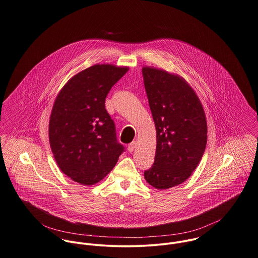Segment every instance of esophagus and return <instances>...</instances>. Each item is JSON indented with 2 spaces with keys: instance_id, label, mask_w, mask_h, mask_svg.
<instances>
[{
  "instance_id": "1",
  "label": "esophagus",
  "mask_w": 258,
  "mask_h": 258,
  "mask_svg": "<svg viewBox=\"0 0 258 258\" xmlns=\"http://www.w3.org/2000/svg\"><path fill=\"white\" fill-rule=\"evenodd\" d=\"M135 148H136V141H133V142H131V143L128 144L127 150H128V152L132 153V152L135 150Z\"/></svg>"
}]
</instances>
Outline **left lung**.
<instances>
[{
    "mask_svg": "<svg viewBox=\"0 0 258 258\" xmlns=\"http://www.w3.org/2000/svg\"><path fill=\"white\" fill-rule=\"evenodd\" d=\"M142 76L157 138L155 160L144 178L165 189L183 182L198 167L207 142L206 118L182 78L149 67L142 69Z\"/></svg>",
    "mask_w": 258,
    "mask_h": 258,
    "instance_id": "8db88e82",
    "label": "left lung"
}]
</instances>
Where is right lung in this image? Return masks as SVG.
Listing matches in <instances>:
<instances>
[{
	"label": "right lung",
	"instance_id": "1",
	"mask_svg": "<svg viewBox=\"0 0 258 258\" xmlns=\"http://www.w3.org/2000/svg\"><path fill=\"white\" fill-rule=\"evenodd\" d=\"M127 71L113 64L92 66L69 80L55 100L50 146L61 172L80 184L105 178L124 151L105 100Z\"/></svg>",
	"mask_w": 258,
	"mask_h": 258
}]
</instances>
